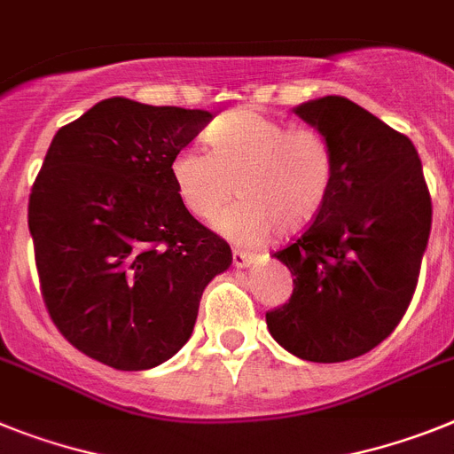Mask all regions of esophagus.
<instances>
[{
	"label": "esophagus",
	"mask_w": 454,
	"mask_h": 454,
	"mask_svg": "<svg viewBox=\"0 0 454 454\" xmlns=\"http://www.w3.org/2000/svg\"><path fill=\"white\" fill-rule=\"evenodd\" d=\"M256 261V256L254 254H247V251H233V265L235 268H249L251 262Z\"/></svg>",
	"instance_id": "obj_1"
}]
</instances>
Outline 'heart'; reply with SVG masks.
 <instances>
[{
    "instance_id": "b5f03b06",
    "label": "heart",
    "mask_w": 454,
    "mask_h": 454,
    "mask_svg": "<svg viewBox=\"0 0 454 454\" xmlns=\"http://www.w3.org/2000/svg\"><path fill=\"white\" fill-rule=\"evenodd\" d=\"M205 143L209 152L189 145L173 156L170 180L186 212L203 221L235 189L239 200L215 221L233 242L256 245L279 228L295 233L330 200L337 159L318 129H291L256 110H235L205 131Z\"/></svg>"
}]
</instances>
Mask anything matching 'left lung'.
I'll list each match as a JSON object with an SVG mask.
<instances>
[{
	"instance_id": "left-lung-1",
	"label": "left lung",
	"mask_w": 454,
	"mask_h": 454,
	"mask_svg": "<svg viewBox=\"0 0 454 454\" xmlns=\"http://www.w3.org/2000/svg\"><path fill=\"white\" fill-rule=\"evenodd\" d=\"M293 113L333 143L337 175L321 215L274 254L295 279L265 321L293 356L344 363L390 337L409 309L432 198L413 143L369 110L323 97Z\"/></svg>"
}]
</instances>
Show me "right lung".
Instances as JSON below:
<instances>
[{
  "mask_svg": "<svg viewBox=\"0 0 454 454\" xmlns=\"http://www.w3.org/2000/svg\"><path fill=\"white\" fill-rule=\"evenodd\" d=\"M207 110L98 101L55 133L29 193L41 295L57 330L121 372L189 341L205 286L231 268L226 239L193 219L170 161Z\"/></svg>",
  "mask_w": 454,
  "mask_h": 454,
  "instance_id": "obj_1",
  "label": "right lung"
}]
</instances>
